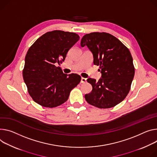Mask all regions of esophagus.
Instances as JSON below:
<instances>
[{"label":"esophagus","mask_w":157,"mask_h":157,"mask_svg":"<svg viewBox=\"0 0 157 157\" xmlns=\"http://www.w3.org/2000/svg\"><path fill=\"white\" fill-rule=\"evenodd\" d=\"M86 82V79L84 78H81V83H84Z\"/></svg>","instance_id":"obj_1"}]
</instances>
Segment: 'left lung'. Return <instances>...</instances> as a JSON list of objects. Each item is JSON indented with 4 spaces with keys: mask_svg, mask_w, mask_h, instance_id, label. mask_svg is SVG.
Here are the masks:
<instances>
[{
    "mask_svg": "<svg viewBox=\"0 0 157 157\" xmlns=\"http://www.w3.org/2000/svg\"><path fill=\"white\" fill-rule=\"evenodd\" d=\"M93 55V63L99 66L101 78H88L92 91L85 94L86 101L99 108H109L121 103L129 93L135 75L132 54L116 37L106 33H91L81 39Z\"/></svg>",
    "mask_w": 157,
    "mask_h": 157,
    "instance_id": "8db88e82",
    "label": "left lung"
}]
</instances>
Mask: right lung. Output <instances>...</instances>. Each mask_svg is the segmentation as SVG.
I'll return each instance as SVG.
<instances>
[{
	"label": "right lung",
	"instance_id": "add662e5",
	"mask_svg": "<svg viewBox=\"0 0 157 157\" xmlns=\"http://www.w3.org/2000/svg\"><path fill=\"white\" fill-rule=\"evenodd\" d=\"M79 39L76 33L56 30L40 36L28 50L22 75L28 93L37 104L47 108L62 105L80 82L79 75L64 74L57 66Z\"/></svg>",
	"mask_w": 157,
	"mask_h": 157
}]
</instances>
